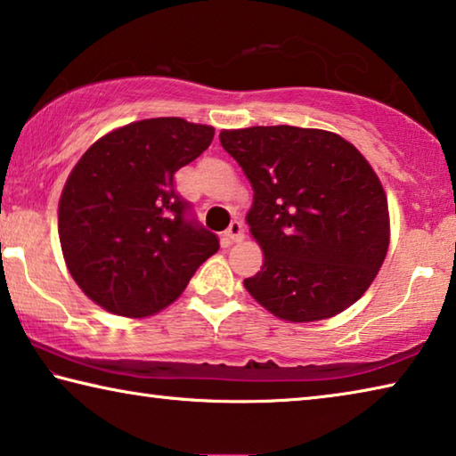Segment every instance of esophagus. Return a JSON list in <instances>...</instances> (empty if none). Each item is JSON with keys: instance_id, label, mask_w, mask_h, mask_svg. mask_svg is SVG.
Returning a JSON list of instances; mask_svg holds the SVG:
<instances>
[{"instance_id": "1", "label": "esophagus", "mask_w": 456, "mask_h": 456, "mask_svg": "<svg viewBox=\"0 0 456 456\" xmlns=\"http://www.w3.org/2000/svg\"><path fill=\"white\" fill-rule=\"evenodd\" d=\"M223 239H225L227 243H239L243 241L245 239V231H243V223L241 221H231L229 229L225 231V235H223Z\"/></svg>"}]
</instances>
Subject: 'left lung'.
Segmentation results:
<instances>
[{
	"label": "left lung",
	"mask_w": 456,
	"mask_h": 456,
	"mask_svg": "<svg viewBox=\"0 0 456 456\" xmlns=\"http://www.w3.org/2000/svg\"><path fill=\"white\" fill-rule=\"evenodd\" d=\"M219 141L253 187L247 223L264 265L245 289L288 322L326 320L358 302L384 264L390 219L356 146L285 125L221 130Z\"/></svg>",
	"instance_id": "obj_1"
}]
</instances>
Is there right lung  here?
<instances>
[{"label": "right lung", "instance_id": "1", "mask_svg": "<svg viewBox=\"0 0 456 456\" xmlns=\"http://www.w3.org/2000/svg\"><path fill=\"white\" fill-rule=\"evenodd\" d=\"M213 134L176 117L138 120L100 138L72 168L58 207L61 253L106 312H160L217 253V235L175 191V173L209 149Z\"/></svg>", "mask_w": 456, "mask_h": 456}]
</instances>
